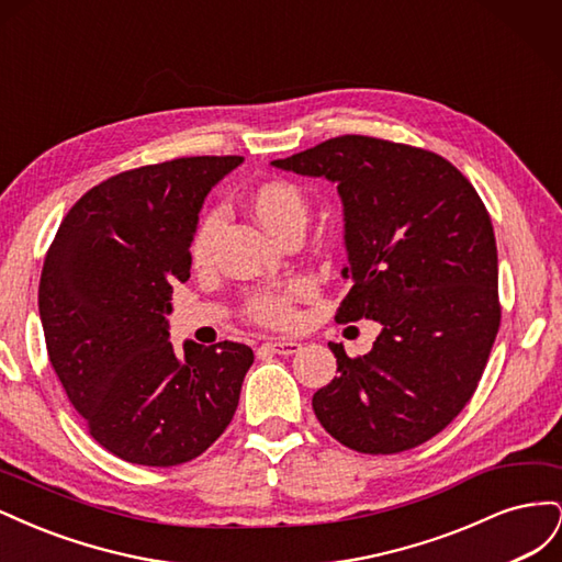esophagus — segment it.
<instances>
[{"mask_svg":"<svg viewBox=\"0 0 562 562\" xmlns=\"http://www.w3.org/2000/svg\"><path fill=\"white\" fill-rule=\"evenodd\" d=\"M265 349L279 356H293L302 349V345L295 342V339H269V342H265Z\"/></svg>","mask_w":562,"mask_h":562,"instance_id":"1","label":"esophagus"}]
</instances>
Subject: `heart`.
<instances>
[{
	"mask_svg": "<svg viewBox=\"0 0 562 562\" xmlns=\"http://www.w3.org/2000/svg\"><path fill=\"white\" fill-rule=\"evenodd\" d=\"M250 209H252V215L260 220V225L271 236H277V239L285 229L304 227L310 213L307 199H304V194L300 192V187L288 180L262 182L250 196ZM215 227H217V215H206L199 223L190 246L192 260L196 265L209 260ZM300 288L302 283H293L288 293H277V291L252 293L246 302V314L252 321L265 323V326H285V323L293 318L291 295L300 291Z\"/></svg>",
	"mask_w": 562,
	"mask_h": 562,
	"instance_id": "b5f03b06",
	"label": "heart"
}]
</instances>
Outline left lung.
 <instances>
[{
  "label": "left lung",
  "mask_w": 562,
  "mask_h": 562,
  "mask_svg": "<svg viewBox=\"0 0 562 562\" xmlns=\"http://www.w3.org/2000/svg\"><path fill=\"white\" fill-rule=\"evenodd\" d=\"M271 166L337 187L351 291L335 318L382 326L361 359L328 345L339 375L312 398L318 422L359 452L424 443L469 403L499 330L497 244L479 192L434 151L368 135Z\"/></svg>",
  "instance_id": "obj_1"
}]
</instances>
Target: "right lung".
Masks as SVG:
<instances>
[{
	"label": "right lung",
	"mask_w": 562,
	"mask_h": 562,
	"mask_svg": "<svg viewBox=\"0 0 562 562\" xmlns=\"http://www.w3.org/2000/svg\"><path fill=\"white\" fill-rule=\"evenodd\" d=\"M244 157H187L119 173L83 194L50 244L40 318L54 366L91 436L143 467H176L227 429L252 349L168 333L176 281L209 192Z\"/></svg>",
	"instance_id": "obj_1"
}]
</instances>
